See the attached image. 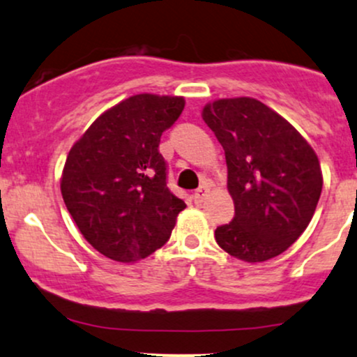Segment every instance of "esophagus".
<instances>
[{"label": "esophagus", "instance_id": "34e87169", "mask_svg": "<svg viewBox=\"0 0 357 357\" xmlns=\"http://www.w3.org/2000/svg\"><path fill=\"white\" fill-rule=\"evenodd\" d=\"M210 192V188L206 186V184H203V186H199L198 190L195 191V195H192V198H195V203H202L204 198H206V195Z\"/></svg>", "mask_w": 357, "mask_h": 357}]
</instances>
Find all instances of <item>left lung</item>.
<instances>
[{
  "label": "left lung",
  "instance_id": "left-lung-1",
  "mask_svg": "<svg viewBox=\"0 0 357 357\" xmlns=\"http://www.w3.org/2000/svg\"><path fill=\"white\" fill-rule=\"evenodd\" d=\"M203 119L225 149L230 223L216 243L240 260L265 261L285 252L312 220L322 191L319 159L284 117L250 97L215 100Z\"/></svg>",
  "mask_w": 357,
  "mask_h": 357
}]
</instances>
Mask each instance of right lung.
Here are the masks:
<instances>
[{"label": "right lung", "mask_w": 357, "mask_h": 357, "mask_svg": "<svg viewBox=\"0 0 357 357\" xmlns=\"http://www.w3.org/2000/svg\"><path fill=\"white\" fill-rule=\"evenodd\" d=\"M183 109V97H129L102 114L68 153L61 196L102 255L136 261L169 240L186 204L167 188L159 142Z\"/></svg>", "instance_id": "right-lung-1"}]
</instances>
